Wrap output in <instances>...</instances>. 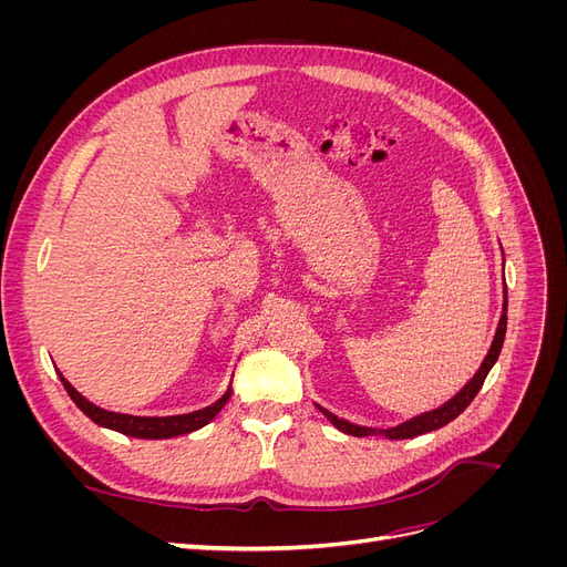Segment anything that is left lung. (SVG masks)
<instances>
[{"mask_svg": "<svg viewBox=\"0 0 567 567\" xmlns=\"http://www.w3.org/2000/svg\"><path fill=\"white\" fill-rule=\"evenodd\" d=\"M506 310H508V296H506V290H504V315L499 319V326H496L492 348H489V352L485 357L483 367H480L475 371L473 379L466 385H463L450 402H444L442 406H437L433 411H425V414L409 419V421L394 425V427H388V431H381V427H364V425H354L350 421H342V419H338L336 414H331V411H326L319 404H317V409L338 427V431L348 433V435H354V437L383 435V437H390V440H409V437H416V435H423V433L437 431V427L452 423L461 414V411L475 400V394L480 392V388H483L489 369L496 364V359H499V352H502V346H504V336H506Z\"/></svg>", "mask_w": 567, "mask_h": 567, "instance_id": "1", "label": "left lung"}]
</instances>
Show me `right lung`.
Segmentation results:
<instances>
[{
  "mask_svg": "<svg viewBox=\"0 0 567 567\" xmlns=\"http://www.w3.org/2000/svg\"><path fill=\"white\" fill-rule=\"evenodd\" d=\"M61 375V383L65 388V392L71 394V400L80 406V411L84 416H90L96 425H104L111 427V431H117L123 435L130 437H140V440H167V437H177V435H186V433H194L198 427L208 425L219 411L221 406L227 404V400L231 398V388L221 394V398L198 411H192V414H182V416H130V414H115V411H106L96 404H92L90 400H84L82 394L68 383Z\"/></svg>",
  "mask_w": 567,
  "mask_h": 567,
  "instance_id": "add662e5",
  "label": "right lung"
}]
</instances>
